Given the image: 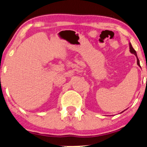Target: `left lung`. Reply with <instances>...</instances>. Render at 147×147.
I'll return each instance as SVG.
<instances>
[{
  "instance_id": "left-lung-1",
  "label": "left lung",
  "mask_w": 147,
  "mask_h": 147,
  "mask_svg": "<svg viewBox=\"0 0 147 147\" xmlns=\"http://www.w3.org/2000/svg\"><path fill=\"white\" fill-rule=\"evenodd\" d=\"M129 47H130V53H131L134 54V55L136 56V59H137V64H138V65L139 66V67H140L139 59H138V57H137V54H136V51L133 49V47H132V46L131 43H129ZM123 112H124V111H123Z\"/></svg>"
}]
</instances>
